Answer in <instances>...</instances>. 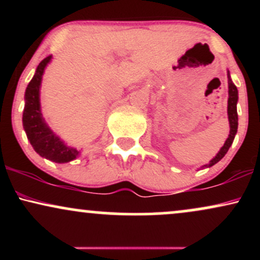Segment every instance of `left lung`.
<instances>
[{"label": "left lung", "mask_w": 260, "mask_h": 260, "mask_svg": "<svg viewBox=\"0 0 260 260\" xmlns=\"http://www.w3.org/2000/svg\"><path fill=\"white\" fill-rule=\"evenodd\" d=\"M228 79H229V101H228V115H229V122H230V134L229 138L226 139L223 147L220 149L219 153L216 154V156L214 157L208 165L203 166V168H210V166L215 165L216 162H219L220 160L225 156V154L228 153L230 147L232 145L236 133H237L238 128V115H237V101H238V90L236 88V85L232 82L231 76L228 71Z\"/></svg>", "instance_id": "obj_1"}]
</instances>
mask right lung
I'll list each match as a JSON object with an SVG mask.
<instances>
[{
    "label": "right lung",
    "instance_id": "add662e5",
    "mask_svg": "<svg viewBox=\"0 0 260 260\" xmlns=\"http://www.w3.org/2000/svg\"><path fill=\"white\" fill-rule=\"evenodd\" d=\"M52 56H47L38 66L34 77L25 90V105L23 111V127L29 142L40 156L55 162H70L79 155V151L70 148L50 129L40 109V85L43 74Z\"/></svg>",
    "mask_w": 260,
    "mask_h": 260
}]
</instances>
